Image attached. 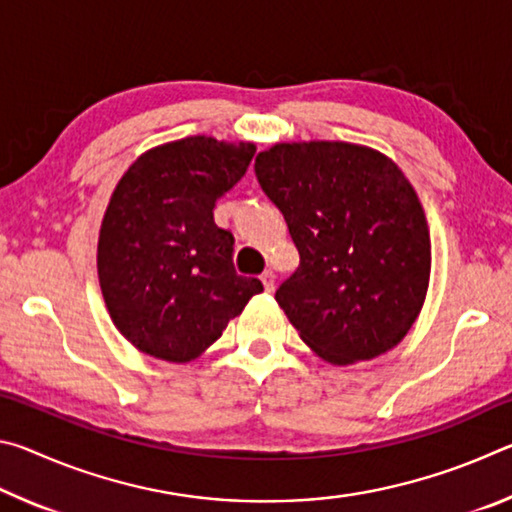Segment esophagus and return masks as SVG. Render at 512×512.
I'll return each instance as SVG.
<instances>
[{
  "label": "esophagus",
  "mask_w": 512,
  "mask_h": 512,
  "mask_svg": "<svg viewBox=\"0 0 512 512\" xmlns=\"http://www.w3.org/2000/svg\"><path fill=\"white\" fill-rule=\"evenodd\" d=\"M262 284H264L266 293H273V289H275V275H273V271H264L262 273Z\"/></svg>",
  "instance_id": "obj_1"
}]
</instances>
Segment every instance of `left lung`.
Wrapping results in <instances>:
<instances>
[{
  "mask_svg": "<svg viewBox=\"0 0 512 512\" xmlns=\"http://www.w3.org/2000/svg\"><path fill=\"white\" fill-rule=\"evenodd\" d=\"M255 173L300 253L275 291L300 339L332 366L393 350L431 275L427 216L402 169L370 146L314 140L262 151Z\"/></svg>",
  "mask_w": 512,
  "mask_h": 512,
  "instance_id": "1",
  "label": "left lung"
}]
</instances>
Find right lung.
Instances as JSON below:
<instances>
[{"label": "right lung", "instance_id": "add662e5", "mask_svg": "<svg viewBox=\"0 0 512 512\" xmlns=\"http://www.w3.org/2000/svg\"><path fill=\"white\" fill-rule=\"evenodd\" d=\"M253 155V142L194 135L142 153L119 178L99 230V284L119 334L149 357L198 359L264 291L237 275L235 237L212 214Z\"/></svg>", "mask_w": 512, "mask_h": 512}]
</instances>
